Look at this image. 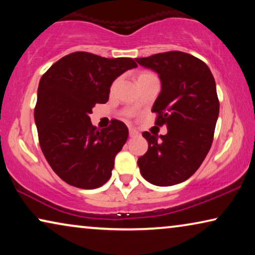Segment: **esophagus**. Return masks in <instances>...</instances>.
Returning a JSON list of instances; mask_svg holds the SVG:
<instances>
[{
	"label": "esophagus",
	"instance_id": "obj_1",
	"mask_svg": "<svg viewBox=\"0 0 255 255\" xmlns=\"http://www.w3.org/2000/svg\"><path fill=\"white\" fill-rule=\"evenodd\" d=\"M128 134H130V137H135V135H138V131L133 128H128Z\"/></svg>",
	"mask_w": 255,
	"mask_h": 255
}]
</instances>
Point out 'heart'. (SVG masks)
Wrapping results in <instances>:
<instances>
[{
    "instance_id": "b5f03b06",
    "label": "heart",
    "mask_w": 255,
    "mask_h": 255,
    "mask_svg": "<svg viewBox=\"0 0 255 255\" xmlns=\"http://www.w3.org/2000/svg\"><path fill=\"white\" fill-rule=\"evenodd\" d=\"M149 75H153V73H151V72H141V73H139L138 80L142 79V78H146V76H149Z\"/></svg>"
}]
</instances>
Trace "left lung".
Here are the masks:
<instances>
[{"label": "left lung", "mask_w": 255, "mask_h": 255, "mask_svg": "<svg viewBox=\"0 0 255 255\" xmlns=\"http://www.w3.org/2000/svg\"><path fill=\"white\" fill-rule=\"evenodd\" d=\"M155 71L161 92L153 104L155 125L167 127V134L144 132L148 149L138 159L145 180L155 186L183 182L202 165L214 140L219 100L214 75L205 62L180 51L137 58Z\"/></svg>", "instance_id": "left-lung-1"}]
</instances>
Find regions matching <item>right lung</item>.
<instances>
[{"mask_svg":"<svg viewBox=\"0 0 255 255\" xmlns=\"http://www.w3.org/2000/svg\"><path fill=\"white\" fill-rule=\"evenodd\" d=\"M134 67L131 58L74 52L41 76L34 107L38 139L48 165L66 183L95 189L110 179L128 130L123 122L113 120L100 131L89 115L97 103L108 102L114 80Z\"/></svg>","mask_w":255,"mask_h":255,"instance_id":"1","label":"right lung"}]
</instances>
